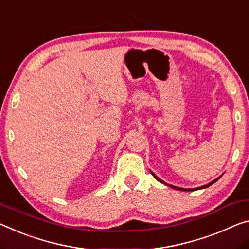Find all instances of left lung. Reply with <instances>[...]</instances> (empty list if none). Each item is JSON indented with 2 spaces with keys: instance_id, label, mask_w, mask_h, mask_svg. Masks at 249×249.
I'll use <instances>...</instances> for the list:
<instances>
[{
  "instance_id": "left-lung-1",
  "label": "left lung",
  "mask_w": 249,
  "mask_h": 249,
  "mask_svg": "<svg viewBox=\"0 0 249 249\" xmlns=\"http://www.w3.org/2000/svg\"><path fill=\"white\" fill-rule=\"evenodd\" d=\"M151 174H152V176H154V177L157 179V180H158V181H160V182H162V183H164V185H167V186H169V187H171V188H175V189H178V190H182V191H193V190H196V188H193V189H187V188H179V187H176V186H173V185H168V183H166V182H164V181H162L161 180V179H160V178H158V177H157V176L154 174V173H152V171H151ZM221 177V176H219V177H218V178H216L215 179V180H213L212 182H209V183H207V185H205V186H201V187H198V188L197 189H204V188H207V187H209V186H212L213 185V183H215L217 180H218V179H219Z\"/></svg>"
}]
</instances>
